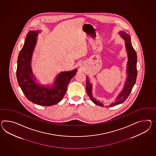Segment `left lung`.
<instances>
[{"instance_id": "1", "label": "left lung", "mask_w": 156, "mask_h": 156, "mask_svg": "<svg viewBox=\"0 0 156 156\" xmlns=\"http://www.w3.org/2000/svg\"><path fill=\"white\" fill-rule=\"evenodd\" d=\"M119 34L125 40L126 48L128 55V62L127 64V78L125 86L121 92L117 96L115 102L111 103L109 106H114L123 103L129 97L130 92L132 91L134 84L136 82L137 77V55L131 43V38L129 34L123 31H121ZM92 85L90 82V79L86 77V91L92 101L96 105L104 106L103 103L97 100L92 96Z\"/></svg>"}]
</instances>
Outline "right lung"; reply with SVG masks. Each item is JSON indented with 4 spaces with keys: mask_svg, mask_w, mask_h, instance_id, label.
<instances>
[{
    "mask_svg": "<svg viewBox=\"0 0 156 156\" xmlns=\"http://www.w3.org/2000/svg\"><path fill=\"white\" fill-rule=\"evenodd\" d=\"M39 31H30L20 51L16 76L20 87L29 101L42 106H51L59 103L64 98L69 83L76 74L77 69L62 72L56 76L52 87L37 83L32 72L31 61L37 43Z\"/></svg>",
    "mask_w": 156,
    "mask_h": 156,
    "instance_id": "right-lung-1",
    "label": "right lung"
}]
</instances>
